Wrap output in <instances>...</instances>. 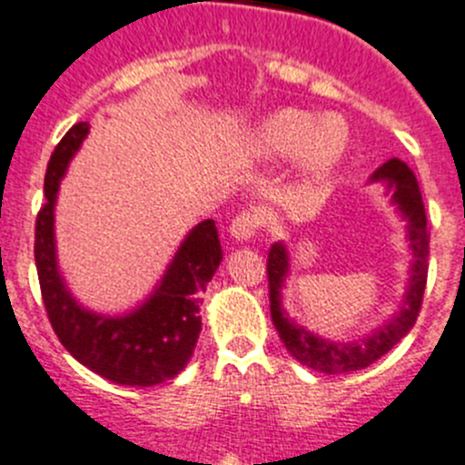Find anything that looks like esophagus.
I'll use <instances>...</instances> for the list:
<instances>
[{
	"mask_svg": "<svg viewBox=\"0 0 465 465\" xmlns=\"http://www.w3.org/2000/svg\"><path fill=\"white\" fill-rule=\"evenodd\" d=\"M259 227H262V218H259L257 213L242 211L241 215H236L232 227H229V236H232L233 241H241V242L250 241V238H254V233H257Z\"/></svg>",
	"mask_w": 465,
	"mask_h": 465,
	"instance_id": "obj_1",
	"label": "esophagus"
}]
</instances>
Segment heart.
<instances>
[{
	"mask_svg": "<svg viewBox=\"0 0 465 465\" xmlns=\"http://www.w3.org/2000/svg\"><path fill=\"white\" fill-rule=\"evenodd\" d=\"M349 128L340 116H323L284 107L263 116L247 137L250 153L266 163L296 153V167L305 181L328 179L349 149Z\"/></svg>",
	"mask_w": 465,
	"mask_h": 465,
	"instance_id": "heart-1",
	"label": "heart"
}]
</instances>
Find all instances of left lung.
<instances>
[{
	"label": "left lung",
	"instance_id": "obj_1",
	"mask_svg": "<svg viewBox=\"0 0 465 465\" xmlns=\"http://www.w3.org/2000/svg\"><path fill=\"white\" fill-rule=\"evenodd\" d=\"M370 183H381L390 203L397 206V213L406 223V241H409L413 262L409 268V284L403 292L399 310L385 321L381 328H374L371 335L360 337L358 341L325 340L316 332L307 331L305 325L293 321L282 305V289L289 277V250L284 242H272L268 252V286H271V316L280 332L282 344L301 364L323 374H351L364 370L379 358H383L397 341L409 335L415 325L418 312L422 307L424 286L429 271V232L427 213H424L422 193L418 179L406 163L390 158L370 176Z\"/></svg>",
	"mask_w": 465,
	"mask_h": 465
}]
</instances>
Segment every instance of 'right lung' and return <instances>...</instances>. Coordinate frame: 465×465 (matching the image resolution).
I'll list each match as a JSON object with an SVG mask.
<instances>
[{"label":"right lung","mask_w":465,"mask_h":465,"mask_svg":"<svg viewBox=\"0 0 465 465\" xmlns=\"http://www.w3.org/2000/svg\"><path fill=\"white\" fill-rule=\"evenodd\" d=\"M89 124H75L56 144L45 172V206L36 218L38 282L47 319L68 353L116 385L151 388L185 370L202 332V296L223 262L218 229L203 220L188 232L153 292L124 314L86 310L66 286L54 241V206L59 183Z\"/></svg>","instance_id":"obj_1"}]
</instances>
